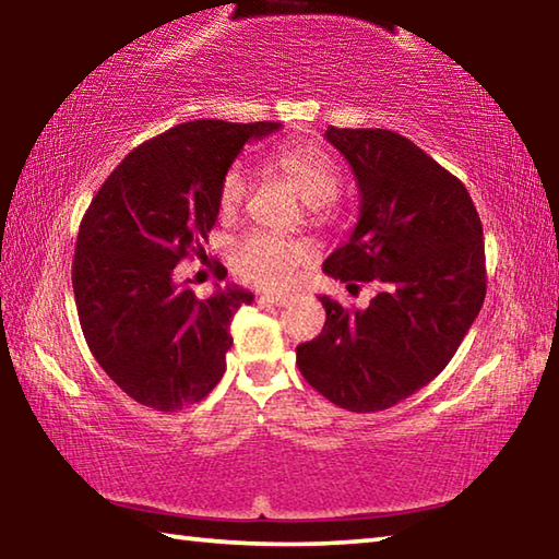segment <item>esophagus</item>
<instances>
[{"instance_id": "1", "label": "esophagus", "mask_w": 559, "mask_h": 559, "mask_svg": "<svg viewBox=\"0 0 559 559\" xmlns=\"http://www.w3.org/2000/svg\"><path fill=\"white\" fill-rule=\"evenodd\" d=\"M259 300L271 302V306H276V308H286L293 300H296V296H290V293H261Z\"/></svg>"}]
</instances>
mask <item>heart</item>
Segmentation results:
<instances>
[{
  "label": "heart",
  "mask_w": 559,
  "mask_h": 559,
  "mask_svg": "<svg viewBox=\"0 0 559 559\" xmlns=\"http://www.w3.org/2000/svg\"><path fill=\"white\" fill-rule=\"evenodd\" d=\"M271 165L296 187L308 202L313 222L333 219V197L337 194L343 175L333 157L318 145H286L271 155ZM249 194V177L243 167L234 165L224 175L219 187V212L234 216ZM310 259V246L302 241H286L271 234H249L234 246L231 263L243 281L257 286L278 288L296 276L300 263Z\"/></svg>",
  "instance_id": "heart-1"
}]
</instances>
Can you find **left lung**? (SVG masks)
I'll use <instances>...</instances> for the list:
<instances>
[{"mask_svg":"<svg viewBox=\"0 0 559 559\" xmlns=\"http://www.w3.org/2000/svg\"><path fill=\"white\" fill-rule=\"evenodd\" d=\"M325 140L353 167L359 216L323 271L380 293L365 310L320 296L325 328L296 347L298 370L347 412H382L427 386L476 320L484 226L468 189L400 132L330 126Z\"/></svg>","mask_w":559,"mask_h":559,"instance_id":"obj_1","label":"left lung"}]
</instances>
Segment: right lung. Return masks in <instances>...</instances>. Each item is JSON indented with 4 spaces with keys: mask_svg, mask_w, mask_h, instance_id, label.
<instances>
[{
    "mask_svg": "<svg viewBox=\"0 0 559 559\" xmlns=\"http://www.w3.org/2000/svg\"><path fill=\"white\" fill-rule=\"evenodd\" d=\"M281 122L194 120L169 128L122 159L93 197L73 257L83 337L122 392L157 412L204 400L226 370L229 325L253 300L239 286L206 300L177 288L182 259L204 257L219 216L224 175L249 140Z\"/></svg>",
    "mask_w": 559,
    "mask_h": 559,
    "instance_id": "1",
    "label": "right lung"
}]
</instances>
